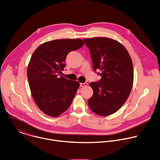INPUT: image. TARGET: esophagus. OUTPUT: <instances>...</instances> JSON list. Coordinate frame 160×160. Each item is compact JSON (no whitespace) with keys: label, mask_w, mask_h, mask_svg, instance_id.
<instances>
[{"label":"esophagus","mask_w":160,"mask_h":160,"mask_svg":"<svg viewBox=\"0 0 160 160\" xmlns=\"http://www.w3.org/2000/svg\"><path fill=\"white\" fill-rule=\"evenodd\" d=\"M80 85L81 87H85V86L87 85V82H85V83H80Z\"/></svg>","instance_id":"1"}]
</instances>
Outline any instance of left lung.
<instances>
[{
	"label": "left lung",
	"instance_id": "8db88e82",
	"mask_svg": "<svg viewBox=\"0 0 160 160\" xmlns=\"http://www.w3.org/2000/svg\"><path fill=\"white\" fill-rule=\"evenodd\" d=\"M90 52L93 68L100 69L99 82H92L93 96L88 99L90 110L100 116L110 115L125 103L133 83V67L125 47L106 37L83 39Z\"/></svg>",
	"mask_w": 160,
	"mask_h": 160
}]
</instances>
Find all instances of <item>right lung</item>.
Here are the masks:
<instances>
[{
    "instance_id": "add662e5",
    "label": "right lung",
    "mask_w": 160,
    "mask_h": 160,
    "mask_svg": "<svg viewBox=\"0 0 160 160\" xmlns=\"http://www.w3.org/2000/svg\"><path fill=\"white\" fill-rule=\"evenodd\" d=\"M80 39H58L46 42L33 52L27 67V78L33 99L45 114L57 117L71 105L79 88L77 81L62 76L68 53L81 48Z\"/></svg>"
}]
</instances>
